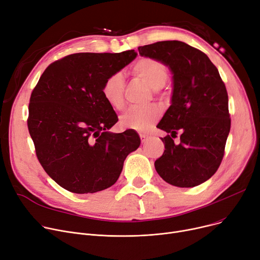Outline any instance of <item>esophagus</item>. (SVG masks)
Here are the masks:
<instances>
[{
    "instance_id": "1",
    "label": "esophagus",
    "mask_w": 260,
    "mask_h": 260,
    "mask_svg": "<svg viewBox=\"0 0 260 260\" xmlns=\"http://www.w3.org/2000/svg\"><path fill=\"white\" fill-rule=\"evenodd\" d=\"M140 137H141L142 143H146V142L148 141V139H149V135H147V134H145V133H141V134H140Z\"/></svg>"
}]
</instances>
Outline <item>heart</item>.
Instances as JSON below:
<instances>
[{
    "instance_id": "b5f03b06",
    "label": "heart",
    "mask_w": 260,
    "mask_h": 260,
    "mask_svg": "<svg viewBox=\"0 0 260 260\" xmlns=\"http://www.w3.org/2000/svg\"><path fill=\"white\" fill-rule=\"evenodd\" d=\"M133 74L144 81L153 90L160 89L168 80V70L158 59L143 57L132 67ZM125 81L121 73L116 72L107 78L102 87L104 100L114 110H121L125 106ZM160 117V110L156 107L145 109H131L120 117V125L125 129L139 132L150 130Z\"/></svg>"
}]
</instances>
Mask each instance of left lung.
Here are the masks:
<instances>
[{"instance_id":"1","label":"left lung","mask_w":260,"mask_h":260,"mask_svg":"<svg viewBox=\"0 0 260 260\" xmlns=\"http://www.w3.org/2000/svg\"><path fill=\"white\" fill-rule=\"evenodd\" d=\"M142 56L160 60L173 74L171 106L157 125L164 154L154 166L175 187L192 188L214 175L222 160L231 128L225 86L210 58L180 41H162L139 47ZM181 133L176 145L172 137Z\"/></svg>"}]
</instances>
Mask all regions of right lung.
I'll return each mask as SVG.
<instances>
[{"instance_id":"1","label":"right lung","mask_w":260,"mask_h":260,"mask_svg":"<svg viewBox=\"0 0 260 260\" xmlns=\"http://www.w3.org/2000/svg\"><path fill=\"white\" fill-rule=\"evenodd\" d=\"M136 55L74 53L40 78L30 98L28 130L40 164L62 188L87 194L111 187L128 154L140 147L134 130L109 131L118 118L102 94L105 80Z\"/></svg>"}]
</instances>
